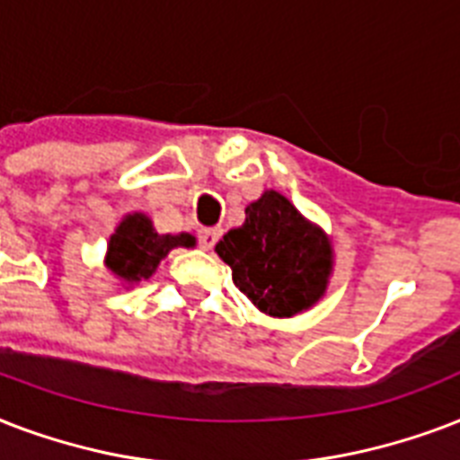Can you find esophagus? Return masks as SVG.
<instances>
[{
  "instance_id": "obj_1",
  "label": "esophagus",
  "mask_w": 460,
  "mask_h": 460,
  "mask_svg": "<svg viewBox=\"0 0 460 460\" xmlns=\"http://www.w3.org/2000/svg\"><path fill=\"white\" fill-rule=\"evenodd\" d=\"M220 230L218 227H204V230H199V244L204 249H213V244L218 242Z\"/></svg>"
}]
</instances>
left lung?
<instances>
[{"label": "left lung", "mask_w": 460, "mask_h": 460, "mask_svg": "<svg viewBox=\"0 0 460 460\" xmlns=\"http://www.w3.org/2000/svg\"><path fill=\"white\" fill-rule=\"evenodd\" d=\"M216 252L247 300L279 319L322 300L333 269L326 233L273 190L244 208V223L223 234Z\"/></svg>", "instance_id": "obj_1"}]
</instances>
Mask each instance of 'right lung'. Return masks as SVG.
Here are the masks:
<instances>
[{
  "label": "right lung",
  "mask_w": 460,
  "mask_h": 460,
  "mask_svg": "<svg viewBox=\"0 0 460 460\" xmlns=\"http://www.w3.org/2000/svg\"><path fill=\"white\" fill-rule=\"evenodd\" d=\"M194 244L197 240L191 234H158L148 216L129 213L110 237L105 266L115 279L127 286H137L141 280L151 279L158 263L170 254V249L194 247Z\"/></svg>",
  "instance_id": "1"
}]
</instances>
